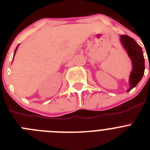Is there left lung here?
Masks as SVG:
<instances>
[{
  "label": "left lung",
  "mask_w": 150,
  "mask_h": 150,
  "mask_svg": "<svg viewBox=\"0 0 150 150\" xmlns=\"http://www.w3.org/2000/svg\"><path fill=\"white\" fill-rule=\"evenodd\" d=\"M120 38L122 44L127 51L128 56L132 62L133 69L129 78L130 88L128 89V91H129L138 84L144 76L145 70L144 57L142 48L133 38H130L128 35H121Z\"/></svg>",
  "instance_id": "8db88e82"
}]
</instances>
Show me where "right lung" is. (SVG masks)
Masks as SVG:
<instances>
[{"mask_svg":"<svg viewBox=\"0 0 150 150\" xmlns=\"http://www.w3.org/2000/svg\"><path fill=\"white\" fill-rule=\"evenodd\" d=\"M17 49H18V46H17V47H16V50H15V53H16V52ZM15 53H14V55H15Z\"/></svg>","mask_w":150,"mask_h":150,"instance_id":"1","label":"right lung"}]
</instances>
